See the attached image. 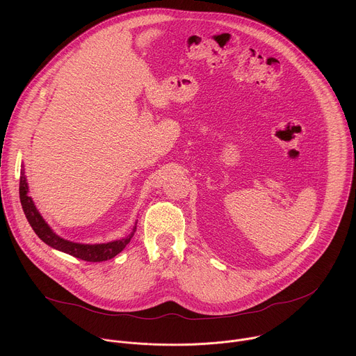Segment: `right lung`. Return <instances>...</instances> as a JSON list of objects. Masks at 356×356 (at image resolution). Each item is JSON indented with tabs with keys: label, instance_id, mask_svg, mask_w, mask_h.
Listing matches in <instances>:
<instances>
[{
	"label": "right lung",
	"instance_id": "1",
	"mask_svg": "<svg viewBox=\"0 0 356 356\" xmlns=\"http://www.w3.org/2000/svg\"><path fill=\"white\" fill-rule=\"evenodd\" d=\"M28 193H29V187H28L26 176H25V169L22 166L21 179H19V198H21L22 210L25 213V217H26L29 225L46 245H49L50 248H54L56 250L69 253V255L79 258L81 261L103 262V261L113 259L129 243L131 238L134 236V234L136 231V222H135L131 234H128L127 236H124L121 239L106 242V243H80V242H73V241L65 239V238L59 236L43 220V217L40 216V213L38 211V209L35 206L32 197H29Z\"/></svg>",
	"mask_w": 356,
	"mask_h": 356
}]
</instances>
